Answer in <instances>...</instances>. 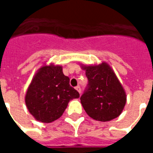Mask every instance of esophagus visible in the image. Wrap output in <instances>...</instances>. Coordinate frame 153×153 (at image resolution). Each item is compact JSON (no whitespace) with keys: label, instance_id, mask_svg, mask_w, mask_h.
Masks as SVG:
<instances>
[{"label":"esophagus","instance_id":"34e87169","mask_svg":"<svg viewBox=\"0 0 153 153\" xmlns=\"http://www.w3.org/2000/svg\"><path fill=\"white\" fill-rule=\"evenodd\" d=\"M75 89H76L77 91H78V92H79V94H81V87L79 86H77L76 87H75Z\"/></svg>","mask_w":153,"mask_h":153}]
</instances>
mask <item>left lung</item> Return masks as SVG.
Returning <instances> with one entry per match:
<instances>
[{"label": "left lung", "mask_w": 153, "mask_h": 153, "mask_svg": "<svg viewBox=\"0 0 153 153\" xmlns=\"http://www.w3.org/2000/svg\"><path fill=\"white\" fill-rule=\"evenodd\" d=\"M83 69L88 84L80 100L86 114L100 121L117 117L126 105V95L114 71L105 62Z\"/></svg>", "instance_id": "1"}]
</instances>
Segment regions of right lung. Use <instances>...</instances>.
<instances>
[{
    "label": "right lung",
    "instance_id": "1",
    "mask_svg": "<svg viewBox=\"0 0 153 153\" xmlns=\"http://www.w3.org/2000/svg\"><path fill=\"white\" fill-rule=\"evenodd\" d=\"M79 98L60 66H44L32 79L25 96L30 114L37 121L49 123L62 116L68 102Z\"/></svg>",
    "mask_w": 153,
    "mask_h": 153
}]
</instances>
